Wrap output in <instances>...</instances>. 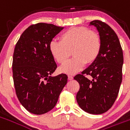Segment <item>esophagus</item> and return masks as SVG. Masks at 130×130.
Segmentation results:
<instances>
[{
    "label": "esophagus",
    "instance_id": "1",
    "mask_svg": "<svg viewBox=\"0 0 130 130\" xmlns=\"http://www.w3.org/2000/svg\"><path fill=\"white\" fill-rule=\"evenodd\" d=\"M68 79L69 80H72L73 79V76L72 75H68Z\"/></svg>",
    "mask_w": 130,
    "mask_h": 130
}]
</instances>
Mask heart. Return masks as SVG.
Listing matches in <instances>:
<instances>
[{"label":"heart","instance_id":"b5f03b06","mask_svg":"<svg viewBox=\"0 0 130 130\" xmlns=\"http://www.w3.org/2000/svg\"><path fill=\"white\" fill-rule=\"evenodd\" d=\"M51 56L57 62L64 64L70 56L74 57L60 68L61 72L74 74L86 64L90 65L96 61L102 49L101 38L98 32L86 27L69 28L60 36V42L52 40L48 46Z\"/></svg>","mask_w":130,"mask_h":130}]
</instances>
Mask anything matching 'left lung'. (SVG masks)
Segmentation results:
<instances>
[{
  "label": "left lung",
  "mask_w": 130,
  "mask_h": 130,
  "mask_svg": "<svg viewBox=\"0 0 130 130\" xmlns=\"http://www.w3.org/2000/svg\"><path fill=\"white\" fill-rule=\"evenodd\" d=\"M89 26L96 27L99 32L102 49L96 61L74 78L80 85L76 101L86 112L101 114L111 107L118 95L123 54L117 35L109 25L95 20ZM88 75L91 79L86 77Z\"/></svg>",
  "instance_id": "1"
}]
</instances>
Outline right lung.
Masks as SVG:
<instances>
[{
    "label": "right lung",
    "instance_id": "add662e5",
    "mask_svg": "<svg viewBox=\"0 0 130 130\" xmlns=\"http://www.w3.org/2000/svg\"><path fill=\"white\" fill-rule=\"evenodd\" d=\"M63 27L40 24L29 26L21 34L13 54L14 84L19 100L33 114L47 113L56 106L68 76H52L57 65L48 46Z\"/></svg>",
    "mask_w": 130,
    "mask_h": 130
}]
</instances>
